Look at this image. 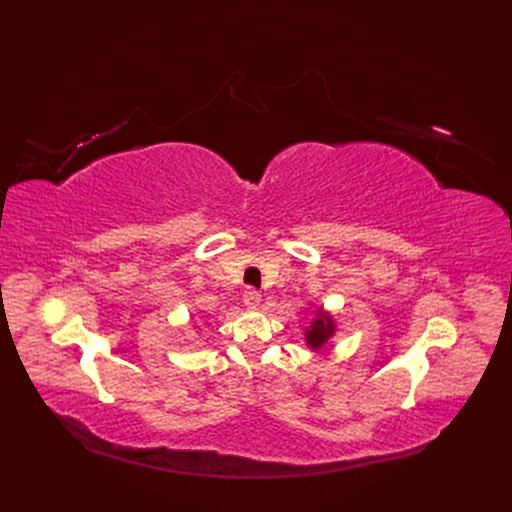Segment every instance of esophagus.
<instances>
[{
	"instance_id": "esophagus-1",
	"label": "esophagus",
	"mask_w": 512,
	"mask_h": 512,
	"mask_svg": "<svg viewBox=\"0 0 512 512\" xmlns=\"http://www.w3.org/2000/svg\"><path fill=\"white\" fill-rule=\"evenodd\" d=\"M242 303H245V307L249 309H255L261 303V294L255 288H247L245 294H242Z\"/></svg>"
}]
</instances>
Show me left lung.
Masks as SVG:
<instances>
[{
    "label": "left lung",
    "mask_w": 512,
    "mask_h": 512,
    "mask_svg": "<svg viewBox=\"0 0 512 512\" xmlns=\"http://www.w3.org/2000/svg\"><path fill=\"white\" fill-rule=\"evenodd\" d=\"M336 332V321L330 313L324 311V307H319L311 326L305 330V342L309 348H313V351H321L324 348V344L334 336Z\"/></svg>",
    "instance_id": "left-lung-1"
}]
</instances>
